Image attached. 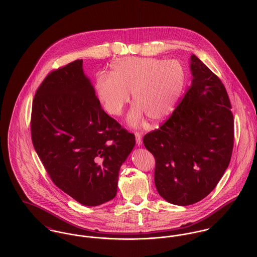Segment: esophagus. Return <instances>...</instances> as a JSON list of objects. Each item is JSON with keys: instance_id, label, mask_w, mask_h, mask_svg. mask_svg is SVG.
<instances>
[{"instance_id": "34e87169", "label": "esophagus", "mask_w": 257, "mask_h": 257, "mask_svg": "<svg viewBox=\"0 0 257 257\" xmlns=\"http://www.w3.org/2000/svg\"><path fill=\"white\" fill-rule=\"evenodd\" d=\"M136 142H137V146L141 147L143 145V141H142V134L140 133H136Z\"/></svg>"}]
</instances>
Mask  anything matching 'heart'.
I'll use <instances>...</instances> for the list:
<instances>
[{
  "mask_svg": "<svg viewBox=\"0 0 257 257\" xmlns=\"http://www.w3.org/2000/svg\"><path fill=\"white\" fill-rule=\"evenodd\" d=\"M185 86L183 66L175 60L155 57H125L112 62L110 73L95 79V94L102 107L112 115H119L131 100L137 104L127 119L139 125L147 114L160 121L175 110Z\"/></svg>",
  "mask_w": 257,
  "mask_h": 257,
  "instance_id": "1",
  "label": "heart"
}]
</instances>
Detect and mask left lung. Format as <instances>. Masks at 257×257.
Returning a JSON list of instances; mask_svg holds the SVG:
<instances>
[{"label":"left lung","instance_id":"8db88e82","mask_svg":"<svg viewBox=\"0 0 257 257\" xmlns=\"http://www.w3.org/2000/svg\"><path fill=\"white\" fill-rule=\"evenodd\" d=\"M192 83L171 116L144 138L155 158L154 182L167 202L188 206L208 196L226 170L233 147V115L219 77L196 55Z\"/></svg>","mask_w":257,"mask_h":257}]
</instances>
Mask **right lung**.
Returning <instances> with one entry per match:
<instances>
[{
	"label": "right lung",
	"instance_id": "add662e5",
	"mask_svg": "<svg viewBox=\"0 0 257 257\" xmlns=\"http://www.w3.org/2000/svg\"><path fill=\"white\" fill-rule=\"evenodd\" d=\"M31 128L37 155L59 189L89 207L115 197L119 168L136 138L102 109L82 59L45 77Z\"/></svg>",
	"mask_w": 257,
	"mask_h": 257
}]
</instances>
